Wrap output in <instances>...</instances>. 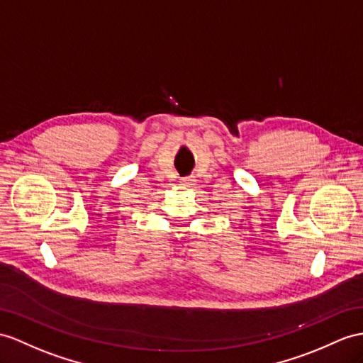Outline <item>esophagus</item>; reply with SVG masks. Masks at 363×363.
<instances>
[{
	"label": "esophagus",
	"instance_id": "esophagus-1",
	"mask_svg": "<svg viewBox=\"0 0 363 363\" xmlns=\"http://www.w3.org/2000/svg\"><path fill=\"white\" fill-rule=\"evenodd\" d=\"M182 184H183V186L189 188V186H192V184H194V179H192V177H186V179L182 180Z\"/></svg>",
	"mask_w": 363,
	"mask_h": 363
}]
</instances>
